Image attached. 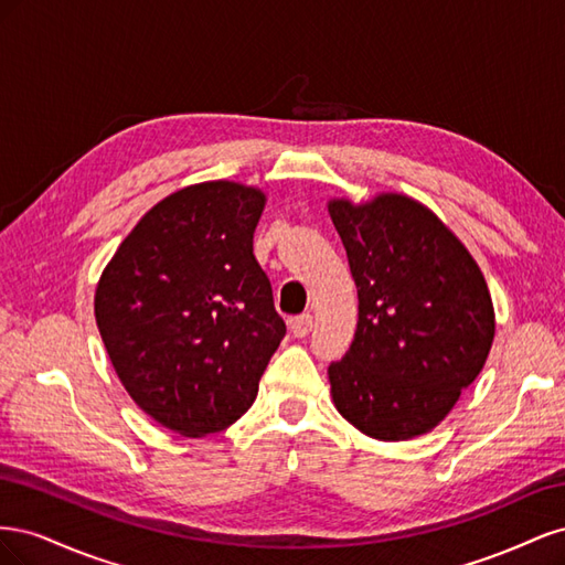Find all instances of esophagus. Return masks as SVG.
Here are the masks:
<instances>
[{"mask_svg": "<svg viewBox=\"0 0 565 565\" xmlns=\"http://www.w3.org/2000/svg\"><path fill=\"white\" fill-rule=\"evenodd\" d=\"M289 328H292L295 337H309V332L313 330V316L311 313H301L297 318L289 320Z\"/></svg>", "mask_w": 565, "mask_h": 565, "instance_id": "1", "label": "esophagus"}]
</instances>
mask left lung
<instances>
[{"instance_id": "1", "label": "left lung", "mask_w": 565, "mask_h": 565, "mask_svg": "<svg viewBox=\"0 0 565 565\" xmlns=\"http://www.w3.org/2000/svg\"><path fill=\"white\" fill-rule=\"evenodd\" d=\"M358 287L351 349L328 374L355 429L380 440L431 431L483 370L494 311L481 268L424 204L332 200Z\"/></svg>"}]
</instances>
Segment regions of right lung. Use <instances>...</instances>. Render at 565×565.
<instances>
[{
  "label": "right lung",
  "instance_id": "1",
  "mask_svg": "<svg viewBox=\"0 0 565 565\" xmlns=\"http://www.w3.org/2000/svg\"><path fill=\"white\" fill-rule=\"evenodd\" d=\"M264 193L207 181L158 202L96 287V324L134 403L183 436L241 419L287 332L252 237Z\"/></svg>",
  "mask_w": 565,
  "mask_h": 565
}]
</instances>
